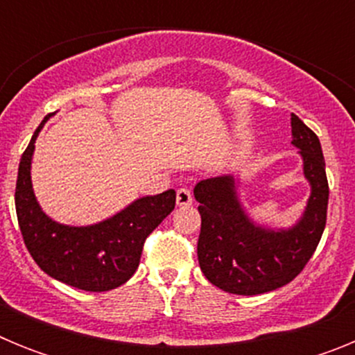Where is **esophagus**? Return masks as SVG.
<instances>
[{
    "label": "esophagus",
    "instance_id": "obj_1",
    "mask_svg": "<svg viewBox=\"0 0 355 355\" xmlns=\"http://www.w3.org/2000/svg\"><path fill=\"white\" fill-rule=\"evenodd\" d=\"M192 200H193V197H192V192H190V190H188V188H180V190H178V193H175V205L178 206H190L192 205Z\"/></svg>",
    "mask_w": 355,
    "mask_h": 355
}]
</instances>
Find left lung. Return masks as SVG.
Here are the masks:
<instances>
[{"label": "left lung", "mask_w": 355, "mask_h": 355, "mask_svg": "<svg viewBox=\"0 0 355 355\" xmlns=\"http://www.w3.org/2000/svg\"><path fill=\"white\" fill-rule=\"evenodd\" d=\"M291 137V146L302 158L309 197L299 218L288 227L254 220L241 202L238 175L209 178L193 188L200 213L199 266L209 283L227 293L259 295L293 281L311 259L324 233L329 184L322 146L293 114Z\"/></svg>", "instance_id": "obj_1"}]
</instances>
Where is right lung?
I'll return each instance as SVG.
<instances>
[{
    "label": "right lung",
    "instance_id": "obj_1",
    "mask_svg": "<svg viewBox=\"0 0 355 355\" xmlns=\"http://www.w3.org/2000/svg\"><path fill=\"white\" fill-rule=\"evenodd\" d=\"M53 114L46 115L21 156L15 211L31 258L49 277L85 291H110L139 268L144 241L175 206V192L144 196L115 215L89 225L53 220L40 208L31 183L35 140Z\"/></svg>",
    "mask_w": 355,
    "mask_h": 355
}]
</instances>
